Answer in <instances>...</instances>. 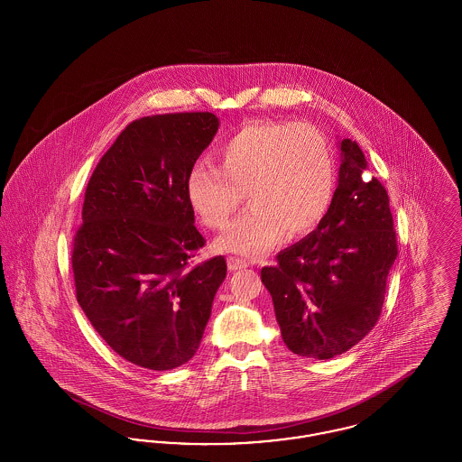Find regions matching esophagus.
Instances as JSON below:
<instances>
[{"label": "esophagus", "instance_id": "obj_1", "mask_svg": "<svg viewBox=\"0 0 462 462\" xmlns=\"http://www.w3.org/2000/svg\"><path fill=\"white\" fill-rule=\"evenodd\" d=\"M226 264H228V270H230V272H236V270H244V268H247V266H249V262H247V260H242V258L230 256V258L226 260Z\"/></svg>", "mask_w": 462, "mask_h": 462}]
</instances>
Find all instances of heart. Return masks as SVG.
<instances>
[{
	"label": "heart",
	"mask_w": 462,
	"mask_h": 462,
	"mask_svg": "<svg viewBox=\"0 0 462 462\" xmlns=\"http://www.w3.org/2000/svg\"><path fill=\"white\" fill-rule=\"evenodd\" d=\"M218 168L196 164L187 199L199 220L223 228L241 206L249 208L215 241L221 253L262 256L286 234L300 239L329 213L336 168L328 138L303 123L251 121L228 136Z\"/></svg>",
	"instance_id": "obj_1"
}]
</instances>
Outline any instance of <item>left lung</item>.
Returning a JSON list of instances; mask_svg holds the SVG:
<instances>
[{
    "label": "left lung",
    "mask_w": 462,
    "mask_h": 462,
    "mask_svg": "<svg viewBox=\"0 0 462 462\" xmlns=\"http://www.w3.org/2000/svg\"><path fill=\"white\" fill-rule=\"evenodd\" d=\"M339 151L329 213L262 270L287 348L317 360L348 352L373 330L398 254L386 189L367 173L356 142L341 140Z\"/></svg>",
    "instance_id": "left-lung-1"
}]
</instances>
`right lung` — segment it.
<instances>
[{
    "label": "right lung",
    "mask_w": 462,
    "mask_h": 462,
    "mask_svg": "<svg viewBox=\"0 0 462 462\" xmlns=\"http://www.w3.org/2000/svg\"><path fill=\"white\" fill-rule=\"evenodd\" d=\"M220 121L178 112L130 123L97 164L74 236L78 303L125 360L170 371L198 352L226 262L190 260L204 245L187 176Z\"/></svg>",
    "instance_id": "obj_1"
}]
</instances>
